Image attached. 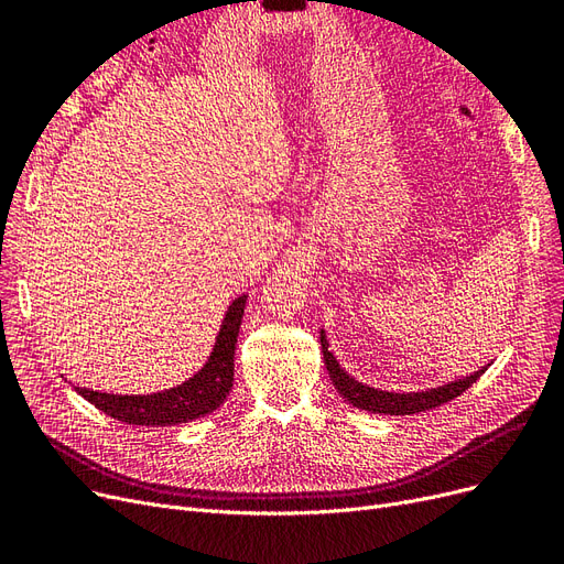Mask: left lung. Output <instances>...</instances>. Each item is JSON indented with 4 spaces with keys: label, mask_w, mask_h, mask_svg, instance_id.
I'll use <instances>...</instances> for the list:
<instances>
[{
    "label": "left lung",
    "mask_w": 564,
    "mask_h": 564,
    "mask_svg": "<svg viewBox=\"0 0 564 564\" xmlns=\"http://www.w3.org/2000/svg\"><path fill=\"white\" fill-rule=\"evenodd\" d=\"M319 346H322V355H324V365H327V371H329V379L340 395H344V400L357 409H365V412L383 414V416L419 414V412H425V409H435L440 404H445V402L458 398L466 388H470L491 365L489 362L473 373H466V377H458V379H452L447 383H440L433 388L395 392V390L367 386L362 381H357L355 377H350V373L340 367L334 357L324 329H319Z\"/></svg>",
    "instance_id": "obj_1"
}]
</instances>
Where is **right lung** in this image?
<instances>
[{
  "label": "right lung",
  "mask_w": 564,
  "mask_h": 564,
  "mask_svg": "<svg viewBox=\"0 0 564 564\" xmlns=\"http://www.w3.org/2000/svg\"><path fill=\"white\" fill-rule=\"evenodd\" d=\"M247 294L235 296L220 322L214 348L207 362L191 379L150 395H122V392H100L77 388L79 395L108 416L131 425H181L207 416L226 402L235 373V344L240 334Z\"/></svg>",
  "instance_id": "add662e5"
}]
</instances>
